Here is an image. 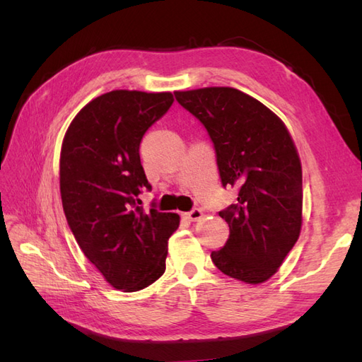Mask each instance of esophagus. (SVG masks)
<instances>
[{
    "instance_id": "1",
    "label": "esophagus",
    "mask_w": 362,
    "mask_h": 362,
    "mask_svg": "<svg viewBox=\"0 0 362 362\" xmlns=\"http://www.w3.org/2000/svg\"><path fill=\"white\" fill-rule=\"evenodd\" d=\"M185 217H187L189 221H192V222H198V221H201V218L204 217V213L199 210V208H193L192 211L185 213Z\"/></svg>"
}]
</instances>
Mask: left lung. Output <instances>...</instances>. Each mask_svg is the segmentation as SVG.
I'll return each mask as SVG.
<instances>
[{
    "label": "left lung",
    "mask_w": 362,
    "mask_h": 362,
    "mask_svg": "<svg viewBox=\"0 0 362 362\" xmlns=\"http://www.w3.org/2000/svg\"><path fill=\"white\" fill-rule=\"evenodd\" d=\"M177 101L205 127L223 187L238 198L218 216L229 225L214 266L246 284L278 272L302 226V166L288 129L269 108L233 87L175 92Z\"/></svg>",
    "instance_id": "obj_1"
}]
</instances>
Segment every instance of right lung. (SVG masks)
I'll use <instances>...</instances> for the list:
<instances>
[{
	"instance_id": "right-lung-1",
	"label": "right lung",
	"mask_w": 362,
	"mask_h": 362,
	"mask_svg": "<svg viewBox=\"0 0 362 362\" xmlns=\"http://www.w3.org/2000/svg\"><path fill=\"white\" fill-rule=\"evenodd\" d=\"M173 104L170 92L113 90L74 117L63 139L60 193L83 254L117 290L139 291L166 270L168 240L180 216L141 206L151 189L140 141Z\"/></svg>"
}]
</instances>
